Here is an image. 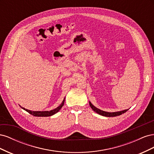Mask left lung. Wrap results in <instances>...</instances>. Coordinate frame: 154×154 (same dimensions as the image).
Segmentation results:
<instances>
[{"mask_svg": "<svg viewBox=\"0 0 154 154\" xmlns=\"http://www.w3.org/2000/svg\"><path fill=\"white\" fill-rule=\"evenodd\" d=\"M89 105L91 107V109L94 110V112H96V113L99 114L100 115H101V116H106V117H115V116H119V115H122V114H124L125 112H126L128 109H127V110H122V111H119V112H105V111H103V110H101L99 109L96 108V106H94V105H93L91 102L89 101Z\"/></svg>", "mask_w": 154, "mask_h": 154, "instance_id": "left-lung-1", "label": "left lung"}]
</instances>
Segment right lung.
Wrapping results in <instances>:
<instances>
[{"mask_svg":"<svg viewBox=\"0 0 154 154\" xmlns=\"http://www.w3.org/2000/svg\"><path fill=\"white\" fill-rule=\"evenodd\" d=\"M65 99H66V98L63 99L62 103L60 104L57 107V108H56L53 110H51L50 111H31V110H29L26 109L25 108H24V107H21V108L23 109L24 110H25L27 112H29L30 114L34 116H37V117H48V116H53V115L55 114L56 113H57L58 112L60 109H61V108L64 105Z\"/></svg>","mask_w":154,"mask_h":154,"instance_id":"obj_1","label":"right lung"}]
</instances>
